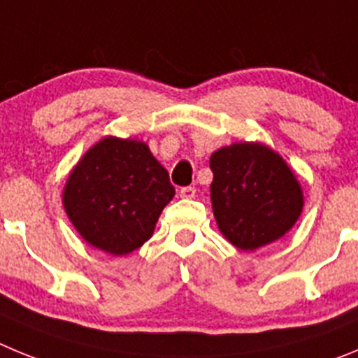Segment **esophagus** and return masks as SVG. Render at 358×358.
Segmentation results:
<instances>
[{
    "label": "esophagus",
    "mask_w": 358,
    "mask_h": 358,
    "mask_svg": "<svg viewBox=\"0 0 358 358\" xmlns=\"http://www.w3.org/2000/svg\"><path fill=\"white\" fill-rule=\"evenodd\" d=\"M180 198H183V199H192L196 196V189L194 187H183V189H180Z\"/></svg>",
    "instance_id": "obj_1"
}]
</instances>
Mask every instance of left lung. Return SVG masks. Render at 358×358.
<instances>
[{
	"mask_svg": "<svg viewBox=\"0 0 358 358\" xmlns=\"http://www.w3.org/2000/svg\"><path fill=\"white\" fill-rule=\"evenodd\" d=\"M212 210L228 243L255 251L282 239L303 210L301 185L278 151L234 143L210 157Z\"/></svg>",
	"mask_w": 358,
	"mask_h": 358,
	"instance_id": "obj_1",
	"label": "left lung"
}]
</instances>
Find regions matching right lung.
I'll use <instances>...</instances> for the list:
<instances>
[{
	"instance_id": "1",
	"label": "right lung",
	"mask_w": 358,
	"mask_h": 358,
	"mask_svg": "<svg viewBox=\"0 0 358 358\" xmlns=\"http://www.w3.org/2000/svg\"><path fill=\"white\" fill-rule=\"evenodd\" d=\"M173 196L166 167L146 143L107 135L73 167L62 205L89 246L123 257L153 235Z\"/></svg>"
}]
</instances>
